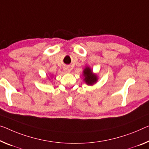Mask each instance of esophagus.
I'll list each match as a JSON object with an SVG mask.
<instances>
[{
    "mask_svg": "<svg viewBox=\"0 0 149 149\" xmlns=\"http://www.w3.org/2000/svg\"><path fill=\"white\" fill-rule=\"evenodd\" d=\"M64 71H65V72H70V70H69V68H68V67H65V68H64Z\"/></svg>",
    "mask_w": 149,
    "mask_h": 149,
    "instance_id": "esophagus-1",
    "label": "esophagus"
}]
</instances>
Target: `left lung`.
Instances as JSON below:
<instances>
[{
  "label": "left lung",
  "mask_w": 149,
  "mask_h": 149,
  "mask_svg": "<svg viewBox=\"0 0 149 149\" xmlns=\"http://www.w3.org/2000/svg\"><path fill=\"white\" fill-rule=\"evenodd\" d=\"M84 74L83 75L85 78H84V81L86 82V83L88 84V85H92L94 83H95L97 81V75L94 74L93 73V71L91 70L90 68H86L84 70Z\"/></svg>",
  "instance_id": "1"
}]
</instances>
